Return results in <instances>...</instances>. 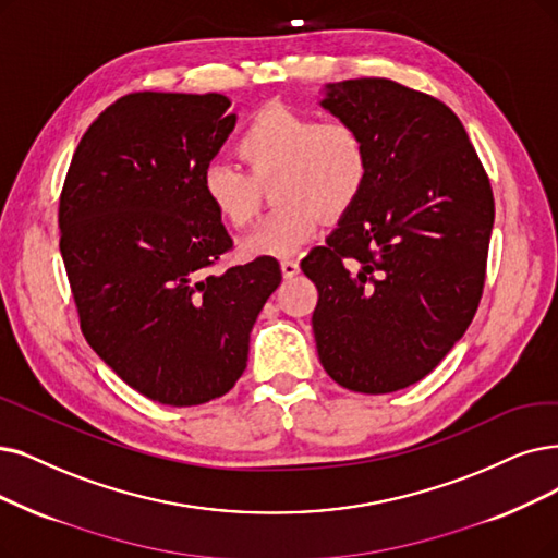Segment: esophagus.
<instances>
[{"mask_svg":"<svg viewBox=\"0 0 558 558\" xmlns=\"http://www.w3.org/2000/svg\"><path fill=\"white\" fill-rule=\"evenodd\" d=\"M281 272L286 279H293L300 272V263L295 258H281Z\"/></svg>","mask_w":558,"mask_h":558,"instance_id":"34e87169","label":"esophagus"}]
</instances>
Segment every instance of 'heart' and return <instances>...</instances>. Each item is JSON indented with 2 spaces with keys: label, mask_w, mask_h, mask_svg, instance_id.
<instances>
[{
  "label": "heart",
  "mask_w": 558,
  "mask_h": 558,
  "mask_svg": "<svg viewBox=\"0 0 558 558\" xmlns=\"http://www.w3.org/2000/svg\"><path fill=\"white\" fill-rule=\"evenodd\" d=\"M250 173L208 165L202 192L213 213L233 229L250 227L260 210V185L272 183L275 202L258 229L244 240L252 254H291L327 217L345 215L368 181V144L348 119H318L281 102L256 109L235 142Z\"/></svg>",
  "instance_id": "1"
}]
</instances>
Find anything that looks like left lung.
Instances as JSON below:
<instances>
[{
  "label": "left lung",
  "instance_id": "8db88e82",
  "mask_svg": "<svg viewBox=\"0 0 558 558\" xmlns=\"http://www.w3.org/2000/svg\"><path fill=\"white\" fill-rule=\"evenodd\" d=\"M323 107L362 130L368 181L300 267L316 283L320 364L360 393L423 380L470 327L485 283L495 196L441 100L385 77L327 86Z\"/></svg>",
  "mask_w": 558,
  "mask_h": 558
}]
</instances>
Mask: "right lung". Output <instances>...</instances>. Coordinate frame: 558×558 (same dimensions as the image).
Masks as SVG:
<instances>
[{
  "mask_svg": "<svg viewBox=\"0 0 558 558\" xmlns=\"http://www.w3.org/2000/svg\"><path fill=\"white\" fill-rule=\"evenodd\" d=\"M221 94H128L88 125L59 196V250L86 343L155 403H208L247 368L272 256L210 272L233 240L202 173L235 125Z\"/></svg>",
  "mask_w": 558,
  "mask_h": 558,
  "instance_id": "add662e5",
  "label": "right lung"
}]
</instances>
